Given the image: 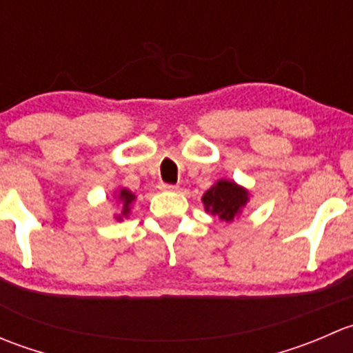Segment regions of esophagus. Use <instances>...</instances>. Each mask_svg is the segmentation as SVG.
<instances>
[{"mask_svg":"<svg viewBox=\"0 0 353 353\" xmlns=\"http://www.w3.org/2000/svg\"><path fill=\"white\" fill-rule=\"evenodd\" d=\"M159 190H162V191H176L177 186H174V184L160 183V184H159Z\"/></svg>","mask_w":353,"mask_h":353,"instance_id":"obj_1","label":"esophagus"}]
</instances>
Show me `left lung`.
I'll return each mask as SVG.
<instances>
[{
    "label": "left lung",
    "instance_id": "1",
    "mask_svg": "<svg viewBox=\"0 0 353 353\" xmlns=\"http://www.w3.org/2000/svg\"><path fill=\"white\" fill-rule=\"evenodd\" d=\"M206 213H212L222 222H234L249 201V191L234 181L220 179L203 194L201 198Z\"/></svg>",
    "mask_w": 353,
    "mask_h": 353
}]
</instances>
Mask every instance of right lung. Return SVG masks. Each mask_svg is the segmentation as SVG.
<instances>
[{"label":"right lung","instance_id":"1","mask_svg":"<svg viewBox=\"0 0 353 353\" xmlns=\"http://www.w3.org/2000/svg\"><path fill=\"white\" fill-rule=\"evenodd\" d=\"M134 194L131 193L130 190H119V193H117V199H119L121 201V205H123V210H121V215H117L116 219L117 220H123L124 216H128L130 215V210H131V203L134 201Z\"/></svg>","mask_w":353,"mask_h":353}]
</instances>
